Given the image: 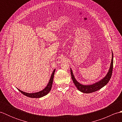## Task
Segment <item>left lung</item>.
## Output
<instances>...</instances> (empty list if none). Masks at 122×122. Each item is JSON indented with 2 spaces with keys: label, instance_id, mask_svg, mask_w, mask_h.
<instances>
[{
  "label": "left lung",
  "instance_id": "8db88e82",
  "mask_svg": "<svg viewBox=\"0 0 122 122\" xmlns=\"http://www.w3.org/2000/svg\"><path fill=\"white\" fill-rule=\"evenodd\" d=\"M113 68V54L112 52V60H111V66L110 67L109 70H108V72L107 74V76H106L103 79L100 80V81L96 82L95 83L91 84V85H84L80 84V83L77 82L76 80V79H75L73 72H72V70L70 69L71 77H72V80H73L74 84H75V85H76V87L77 89H78L80 91L84 93H92L99 90L100 89H101V88H102L103 86H104L106 84H107V83L110 81L111 76H112Z\"/></svg>",
  "mask_w": 122,
  "mask_h": 122
}]
</instances>
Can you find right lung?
<instances>
[{
	"mask_svg": "<svg viewBox=\"0 0 122 122\" xmlns=\"http://www.w3.org/2000/svg\"><path fill=\"white\" fill-rule=\"evenodd\" d=\"M56 69H54L52 73V75L50 77V79L49 80V82L48 83V85H46V86L41 91H39L38 92H36V93H26L25 92H23L22 91L20 90L19 89L18 90L19 91L22 93L23 94L27 96L28 97H31V98H40L42 97H44V96L46 95V94H48L49 92L50 91V90L51 89L52 86V83H53V77H54V72H55Z\"/></svg>",
	"mask_w": 122,
	"mask_h": 122,
	"instance_id": "obj_1",
	"label": "right lung"
}]
</instances>
